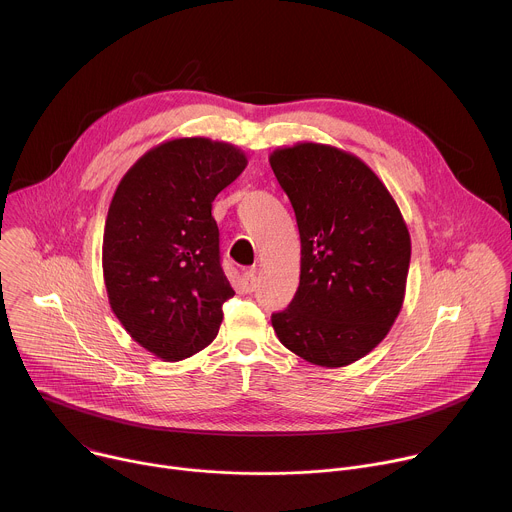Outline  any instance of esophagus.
<instances>
[{"label": "esophagus", "mask_w": 512, "mask_h": 512, "mask_svg": "<svg viewBox=\"0 0 512 512\" xmlns=\"http://www.w3.org/2000/svg\"><path fill=\"white\" fill-rule=\"evenodd\" d=\"M256 288V270L250 268L242 274V290L244 292H252Z\"/></svg>", "instance_id": "34e87169"}]
</instances>
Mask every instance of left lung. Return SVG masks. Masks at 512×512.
Masks as SVG:
<instances>
[{"instance_id":"1","label":"left lung","mask_w":512,"mask_h":512,"mask_svg":"<svg viewBox=\"0 0 512 512\" xmlns=\"http://www.w3.org/2000/svg\"><path fill=\"white\" fill-rule=\"evenodd\" d=\"M270 166L300 232V286L272 314L300 358L338 368L366 356L394 324L406 290L410 234L378 176L324 144L276 150Z\"/></svg>"}]
</instances>
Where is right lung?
<instances>
[{"label":"right lung","instance_id":"1","mask_svg":"<svg viewBox=\"0 0 512 512\" xmlns=\"http://www.w3.org/2000/svg\"><path fill=\"white\" fill-rule=\"evenodd\" d=\"M246 164L232 144L170 140L144 154L112 198L102 246L110 306L158 358H188L218 334L234 290L212 202Z\"/></svg>","mask_w":512,"mask_h":512}]
</instances>
